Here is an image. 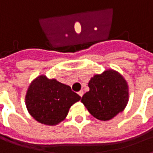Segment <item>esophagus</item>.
Here are the masks:
<instances>
[{"instance_id":"1","label":"esophagus","mask_w":153,"mask_h":153,"mask_svg":"<svg viewBox=\"0 0 153 153\" xmlns=\"http://www.w3.org/2000/svg\"><path fill=\"white\" fill-rule=\"evenodd\" d=\"M78 93H79V96L82 97H83V90H80L79 92Z\"/></svg>"}]
</instances>
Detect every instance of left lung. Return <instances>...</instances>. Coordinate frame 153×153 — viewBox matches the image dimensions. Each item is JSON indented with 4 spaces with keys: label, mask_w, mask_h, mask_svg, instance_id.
I'll return each mask as SVG.
<instances>
[{
    "label": "left lung",
    "mask_w": 153,
    "mask_h": 153,
    "mask_svg": "<svg viewBox=\"0 0 153 153\" xmlns=\"http://www.w3.org/2000/svg\"><path fill=\"white\" fill-rule=\"evenodd\" d=\"M89 91L83 97L91 115L100 120H109L124 111L128 101V87L121 74L113 70H105L91 78Z\"/></svg>",
    "instance_id": "1"
}]
</instances>
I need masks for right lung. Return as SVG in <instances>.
Segmentation results:
<instances>
[{"mask_svg": "<svg viewBox=\"0 0 153 153\" xmlns=\"http://www.w3.org/2000/svg\"><path fill=\"white\" fill-rule=\"evenodd\" d=\"M81 99L71 88L45 75L36 78L28 87L25 104L28 113L38 122L56 125L63 121L70 106Z\"/></svg>", "mask_w": 153, "mask_h": 153, "instance_id": "1", "label": "right lung"}]
</instances>
